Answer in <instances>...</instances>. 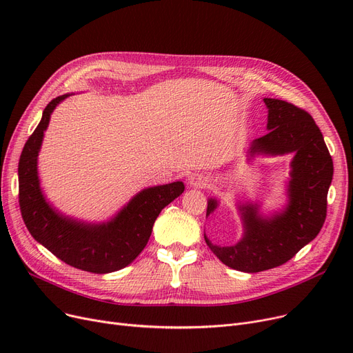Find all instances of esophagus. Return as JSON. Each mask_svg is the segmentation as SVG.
Wrapping results in <instances>:
<instances>
[{"label": "esophagus", "mask_w": 353, "mask_h": 353, "mask_svg": "<svg viewBox=\"0 0 353 353\" xmlns=\"http://www.w3.org/2000/svg\"><path fill=\"white\" fill-rule=\"evenodd\" d=\"M189 184L192 188H206L208 184V179L203 177L201 174H193L189 177Z\"/></svg>", "instance_id": "1"}]
</instances>
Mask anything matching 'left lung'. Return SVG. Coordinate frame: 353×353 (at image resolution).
<instances>
[{
    "label": "left lung",
    "mask_w": 353,
    "mask_h": 353,
    "mask_svg": "<svg viewBox=\"0 0 353 353\" xmlns=\"http://www.w3.org/2000/svg\"><path fill=\"white\" fill-rule=\"evenodd\" d=\"M269 108L268 134L256 139L249 150L257 153H294L288 186L289 203L283 212L263 219L257 206H242L243 239L234 246L220 248L205 236L210 250L226 266L256 273L286 263L321 232L327 208L333 161L319 127L303 108L292 103L263 99ZM217 201H208V216Z\"/></svg>",
    "instance_id": "obj_1"
}]
</instances>
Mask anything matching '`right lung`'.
<instances>
[{
	"label": "right lung",
	"instance_id": "obj_1",
	"mask_svg": "<svg viewBox=\"0 0 353 353\" xmlns=\"http://www.w3.org/2000/svg\"><path fill=\"white\" fill-rule=\"evenodd\" d=\"M68 96H60L47 104L40 124L23 148L18 163L21 216L37 242L67 265L91 273L116 272L132 263L141 253L157 216L184 192V184L174 181L144 189L114 219L101 225L81 223L55 212L41 193L37 157L52 110Z\"/></svg>",
	"mask_w": 353,
	"mask_h": 353
}]
</instances>
